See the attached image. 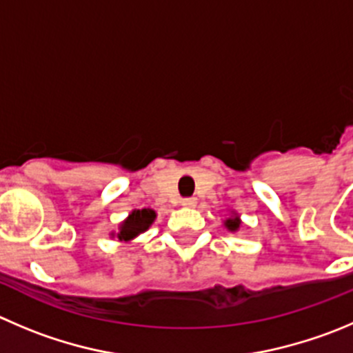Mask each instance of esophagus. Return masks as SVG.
I'll list each match as a JSON object with an SVG mask.
<instances>
[{
  "label": "esophagus",
  "mask_w": 353,
  "mask_h": 353,
  "mask_svg": "<svg viewBox=\"0 0 353 353\" xmlns=\"http://www.w3.org/2000/svg\"><path fill=\"white\" fill-rule=\"evenodd\" d=\"M180 203H182L183 208H196L197 199L196 197H185V199H182Z\"/></svg>",
  "instance_id": "1"
}]
</instances>
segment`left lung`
I'll list each match as a JSON object with an SVG mask.
<instances>
[{
	"label": "left lung",
	"mask_w": 353,
	"mask_h": 353,
	"mask_svg": "<svg viewBox=\"0 0 353 353\" xmlns=\"http://www.w3.org/2000/svg\"><path fill=\"white\" fill-rule=\"evenodd\" d=\"M241 225H243V221H241L239 213H237V211H229V216H227L223 220V227H225V229L229 230V232L236 234L237 230L241 229Z\"/></svg>",
	"instance_id": "obj_1"
}]
</instances>
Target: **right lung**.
Segmentation results:
<instances>
[{
    "label": "right lung",
    "mask_w": 353,
    "mask_h": 353,
    "mask_svg": "<svg viewBox=\"0 0 353 353\" xmlns=\"http://www.w3.org/2000/svg\"><path fill=\"white\" fill-rule=\"evenodd\" d=\"M157 213L150 208H142V210H133L128 216L124 218L117 227V232H110L109 236L116 237L119 243H132L133 239L149 230L150 225L156 220Z\"/></svg>",
    "instance_id": "obj_1"
}]
</instances>
